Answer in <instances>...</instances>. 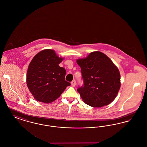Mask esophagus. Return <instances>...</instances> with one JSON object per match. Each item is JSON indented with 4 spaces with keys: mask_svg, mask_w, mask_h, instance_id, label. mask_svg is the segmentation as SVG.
Segmentation results:
<instances>
[{
    "mask_svg": "<svg viewBox=\"0 0 147 147\" xmlns=\"http://www.w3.org/2000/svg\"><path fill=\"white\" fill-rule=\"evenodd\" d=\"M71 86H72L73 87H74V86L76 85V80L72 81V82H71Z\"/></svg>",
    "mask_w": 147,
    "mask_h": 147,
    "instance_id": "obj_1",
    "label": "esophagus"
}]
</instances>
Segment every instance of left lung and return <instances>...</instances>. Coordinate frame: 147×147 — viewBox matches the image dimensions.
<instances>
[{"mask_svg":"<svg viewBox=\"0 0 147 147\" xmlns=\"http://www.w3.org/2000/svg\"><path fill=\"white\" fill-rule=\"evenodd\" d=\"M84 85L77 89L84 102L93 107L111 103L121 86L118 68L104 53L95 51L86 58L78 59Z\"/></svg>","mask_w":147,"mask_h":147,"instance_id":"1","label":"left lung"}]
</instances>
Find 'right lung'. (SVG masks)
I'll use <instances>...</instances> for the list:
<instances>
[{
  "label": "right lung",
  "instance_id": "add662e5",
  "mask_svg": "<svg viewBox=\"0 0 147 147\" xmlns=\"http://www.w3.org/2000/svg\"><path fill=\"white\" fill-rule=\"evenodd\" d=\"M63 60L53 49L42 50L34 56L28 65L26 84L36 100L51 103L70 85L65 80V69L59 65Z\"/></svg>",
  "mask_w": 147,
  "mask_h": 147
}]
</instances>
